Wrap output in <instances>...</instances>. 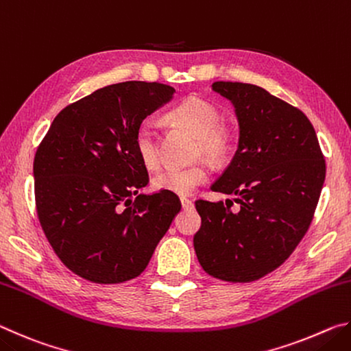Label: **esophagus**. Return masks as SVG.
Segmentation results:
<instances>
[{"label": "esophagus", "instance_id": "34e87169", "mask_svg": "<svg viewBox=\"0 0 351 351\" xmlns=\"http://www.w3.org/2000/svg\"><path fill=\"white\" fill-rule=\"evenodd\" d=\"M181 204H182V209H192V207H193L192 201H190V199L186 198V197L181 198Z\"/></svg>", "mask_w": 351, "mask_h": 351}]
</instances>
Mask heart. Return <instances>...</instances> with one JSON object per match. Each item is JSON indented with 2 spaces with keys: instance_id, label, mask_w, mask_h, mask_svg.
Listing matches in <instances>:
<instances>
[{
  "instance_id": "1",
  "label": "heart",
  "mask_w": 351,
  "mask_h": 351,
  "mask_svg": "<svg viewBox=\"0 0 351 351\" xmlns=\"http://www.w3.org/2000/svg\"><path fill=\"white\" fill-rule=\"evenodd\" d=\"M170 117L180 125L186 127L199 138L201 150L212 162H223L232 148V138L223 128L221 112L209 100L201 97H189L170 111ZM136 153L147 169H156L161 164L158 133L152 122H142L134 136ZM207 180V169L203 164L187 167L164 169L153 178V186L158 190L186 197Z\"/></svg>"
}]
</instances>
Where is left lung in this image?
<instances>
[{"label": "left lung", "mask_w": 351, "mask_h": 351, "mask_svg": "<svg viewBox=\"0 0 351 351\" xmlns=\"http://www.w3.org/2000/svg\"><path fill=\"white\" fill-rule=\"evenodd\" d=\"M232 104L239 145L213 192L234 195L195 207L201 228L193 246L203 269L226 282H252L277 269L304 239L325 181V161L308 117L251 83L215 82Z\"/></svg>", "instance_id": "obj_1"}]
</instances>
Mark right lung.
Masks as SVG:
<instances>
[{"instance_id": "right-lung-1", "label": "right lung", "mask_w": 351, "mask_h": 351, "mask_svg": "<svg viewBox=\"0 0 351 351\" xmlns=\"http://www.w3.org/2000/svg\"><path fill=\"white\" fill-rule=\"evenodd\" d=\"M162 83L123 82L94 91L58 112L34 159L35 203L57 257L94 283H122L147 268L181 210L170 192L148 184L136 153V130L167 104Z\"/></svg>"}]
</instances>
